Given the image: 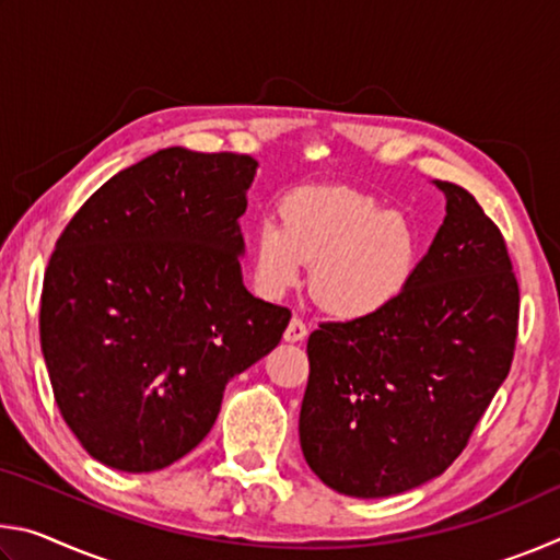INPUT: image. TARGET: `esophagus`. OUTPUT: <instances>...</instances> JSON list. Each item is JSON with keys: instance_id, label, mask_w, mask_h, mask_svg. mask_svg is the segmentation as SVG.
Returning <instances> with one entry per match:
<instances>
[{"instance_id": "obj_1", "label": "esophagus", "mask_w": 560, "mask_h": 560, "mask_svg": "<svg viewBox=\"0 0 560 560\" xmlns=\"http://www.w3.org/2000/svg\"><path fill=\"white\" fill-rule=\"evenodd\" d=\"M306 336H308V326H306V320H303L301 316H293V318L289 320L287 334H283V338H287L289 343H296V340H303Z\"/></svg>"}]
</instances>
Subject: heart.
Listing matches in <instances>:
<instances>
[{
  "label": "heart",
  "mask_w": 560,
  "mask_h": 560,
  "mask_svg": "<svg viewBox=\"0 0 560 560\" xmlns=\"http://www.w3.org/2000/svg\"><path fill=\"white\" fill-rule=\"evenodd\" d=\"M279 217L254 234L261 289L279 296L314 261L311 289L328 311L365 318L390 306L412 281L420 240L405 214L381 210L350 187L311 185L291 192Z\"/></svg>",
  "instance_id": "heart-1"
}]
</instances>
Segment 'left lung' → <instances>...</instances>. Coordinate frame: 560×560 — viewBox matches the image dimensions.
Instances as JSON below:
<instances>
[{"label": "left lung", "mask_w": 560, "mask_h": 560, "mask_svg": "<svg viewBox=\"0 0 560 560\" xmlns=\"http://www.w3.org/2000/svg\"><path fill=\"white\" fill-rule=\"evenodd\" d=\"M434 185L447 217L407 289L373 316L308 336L301 450L346 497H393L440 477L514 360L518 283L504 236L467 189Z\"/></svg>", "instance_id": "8db88e82"}]
</instances>
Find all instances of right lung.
<instances>
[{
    "label": "right lung",
    "instance_id": "1",
    "mask_svg": "<svg viewBox=\"0 0 560 560\" xmlns=\"http://www.w3.org/2000/svg\"><path fill=\"white\" fill-rule=\"evenodd\" d=\"M257 160L158 150L93 192L44 273L54 400L93 459L155 471L200 444L224 385L279 346L291 311L242 283Z\"/></svg>",
    "mask_w": 560,
    "mask_h": 560
}]
</instances>
